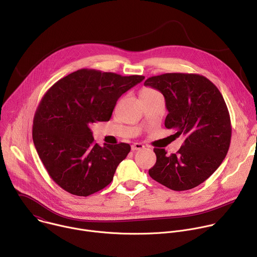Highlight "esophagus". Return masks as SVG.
Instances as JSON below:
<instances>
[{"instance_id": "esophagus-1", "label": "esophagus", "mask_w": 257, "mask_h": 257, "mask_svg": "<svg viewBox=\"0 0 257 257\" xmlns=\"http://www.w3.org/2000/svg\"><path fill=\"white\" fill-rule=\"evenodd\" d=\"M145 149V146L142 144V143H134V144H132V146H131V150L133 151V152H135V151H141V150H144Z\"/></svg>"}]
</instances>
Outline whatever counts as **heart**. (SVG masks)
Segmentation results:
<instances>
[{
  "instance_id": "obj_1",
  "label": "heart",
  "mask_w": 257,
  "mask_h": 257,
  "mask_svg": "<svg viewBox=\"0 0 257 257\" xmlns=\"http://www.w3.org/2000/svg\"><path fill=\"white\" fill-rule=\"evenodd\" d=\"M157 95H162V94L153 87H144L140 91V97H150V96H157Z\"/></svg>"
}]
</instances>
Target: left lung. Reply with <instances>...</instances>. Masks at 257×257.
Returning <instances> with one entry per match:
<instances>
[{"instance_id": "obj_1", "label": "left lung", "mask_w": 257, "mask_h": 257, "mask_svg": "<svg viewBox=\"0 0 257 257\" xmlns=\"http://www.w3.org/2000/svg\"><path fill=\"white\" fill-rule=\"evenodd\" d=\"M160 90L169 111L165 126L185 140L176 154L155 149V166L150 176L175 190L192 189L219 167L226 158L232 136L230 114L217 87L193 73H166L145 80Z\"/></svg>"}]
</instances>
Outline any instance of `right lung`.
<instances>
[{
    "label": "right lung",
    "instance_id": "right-lung-1",
    "mask_svg": "<svg viewBox=\"0 0 257 257\" xmlns=\"http://www.w3.org/2000/svg\"><path fill=\"white\" fill-rule=\"evenodd\" d=\"M144 76L80 69L57 81L36 108L32 139L48 174L65 191L93 194L112 182L128 143H95L89 126L112 117L118 98Z\"/></svg>",
    "mask_w": 257,
    "mask_h": 257
}]
</instances>
